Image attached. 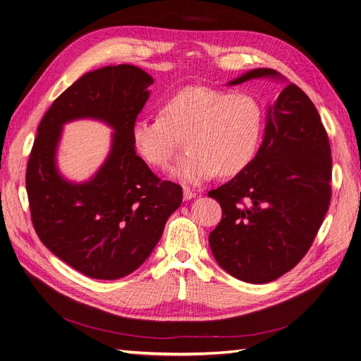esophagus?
<instances>
[{
  "mask_svg": "<svg viewBox=\"0 0 361 361\" xmlns=\"http://www.w3.org/2000/svg\"><path fill=\"white\" fill-rule=\"evenodd\" d=\"M195 195H197L195 191H191V190H188V188H183V200H185V201L195 198Z\"/></svg>",
  "mask_w": 361,
  "mask_h": 361,
  "instance_id": "obj_1",
  "label": "esophagus"
}]
</instances>
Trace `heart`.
Returning a JSON list of instances; mask_svg holds the SVG:
<instances>
[{"label":"heart","mask_w":361,"mask_h":361,"mask_svg":"<svg viewBox=\"0 0 361 361\" xmlns=\"http://www.w3.org/2000/svg\"><path fill=\"white\" fill-rule=\"evenodd\" d=\"M264 130V111L243 92L185 85L160 105V117L137 118L130 137L137 155L155 169L166 167L186 140L188 154L171 169L185 185H201L221 173L235 176L256 158Z\"/></svg>","instance_id":"obj_1"}]
</instances>
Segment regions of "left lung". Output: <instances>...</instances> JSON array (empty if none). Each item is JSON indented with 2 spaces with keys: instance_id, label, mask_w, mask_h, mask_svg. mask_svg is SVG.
Segmentation results:
<instances>
[{
  "instance_id": "left-lung-1",
  "label": "left lung",
  "mask_w": 361,
  "mask_h": 361,
  "mask_svg": "<svg viewBox=\"0 0 361 361\" xmlns=\"http://www.w3.org/2000/svg\"><path fill=\"white\" fill-rule=\"evenodd\" d=\"M281 78L257 68L231 81ZM311 99L289 82L268 108L262 145L253 163L209 197L222 219L210 235L213 256L231 276L253 284L277 280L307 255L331 197V155Z\"/></svg>"
}]
</instances>
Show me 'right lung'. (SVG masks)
<instances>
[{"instance_id": "right-lung-1", "label": "right lung", "mask_w": 361, "mask_h": 361, "mask_svg": "<svg viewBox=\"0 0 361 361\" xmlns=\"http://www.w3.org/2000/svg\"><path fill=\"white\" fill-rule=\"evenodd\" d=\"M152 82L133 65L87 72L38 126L26 167L34 229L51 253L92 279L117 280L137 269L182 203L180 185L157 178L130 137ZM78 118L100 119L116 132L104 166L89 183L72 184L55 167V149L61 126Z\"/></svg>"}]
</instances>
